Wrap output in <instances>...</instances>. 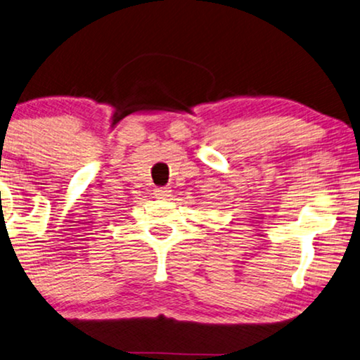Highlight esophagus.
<instances>
[{
    "label": "esophagus",
    "mask_w": 360,
    "mask_h": 360,
    "mask_svg": "<svg viewBox=\"0 0 360 360\" xmlns=\"http://www.w3.org/2000/svg\"><path fill=\"white\" fill-rule=\"evenodd\" d=\"M155 195L158 199H167L171 195V191H169V188H156Z\"/></svg>",
    "instance_id": "34e87169"
}]
</instances>
